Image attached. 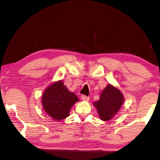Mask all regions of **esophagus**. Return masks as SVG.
I'll use <instances>...</instances> for the list:
<instances>
[{
  "label": "esophagus",
  "instance_id": "1",
  "mask_svg": "<svg viewBox=\"0 0 160 160\" xmlns=\"http://www.w3.org/2000/svg\"><path fill=\"white\" fill-rule=\"evenodd\" d=\"M81 99H82L83 101H88L89 97L85 96V95H84V94H82V95H81Z\"/></svg>",
  "mask_w": 160,
  "mask_h": 160
}]
</instances>
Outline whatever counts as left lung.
Segmentation results:
<instances>
[{
	"label": "left lung",
	"mask_w": 160,
	"mask_h": 160,
	"mask_svg": "<svg viewBox=\"0 0 160 160\" xmlns=\"http://www.w3.org/2000/svg\"><path fill=\"white\" fill-rule=\"evenodd\" d=\"M124 97L121 91L112 85L104 89L99 99L93 104L101 120L109 121L118 112L123 104Z\"/></svg>",
	"instance_id": "left-lung-1"
}]
</instances>
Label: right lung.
Segmentation results:
<instances>
[{
    "label": "right lung",
    "mask_w": 160,
    "mask_h": 160,
    "mask_svg": "<svg viewBox=\"0 0 160 160\" xmlns=\"http://www.w3.org/2000/svg\"><path fill=\"white\" fill-rule=\"evenodd\" d=\"M79 99L64 85L61 80L48 86L43 93V109L53 120L61 121L69 116L70 111Z\"/></svg>",
    "instance_id": "add662e5"
}]
</instances>
